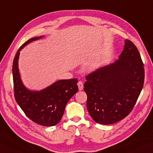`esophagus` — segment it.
<instances>
[{
  "mask_svg": "<svg viewBox=\"0 0 153 153\" xmlns=\"http://www.w3.org/2000/svg\"><path fill=\"white\" fill-rule=\"evenodd\" d=\"M77 85H78V88H79V91H82L83 88V83L82 81H78L77 83Z\"/></svg>",
  "mask_w": 153,
  "mask_h": 153,
  "instance_id": "34e87169",
  "label": "esophagus"
}]
</instances>
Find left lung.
I'll return each instance as SVG.
<instances>
[{
    "label": "left lung",
    "mask_w": 153,
    "mask_h": 153,
    "mask_svg": "<svg viewBox=\"0 0 153 153\" xmlns=\"http://www.w3.org/2000/svg\"><path fill=\"white\" fill-rule=\"evenodd\" d=\"M144 65L136 46L125 40L119 60L86 76L87 108L98 124L110 125L128 115L143 87Z\"/></svg>",
    "instance_id": "8db88e82"
}]
</instances>
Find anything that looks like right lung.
Masks as SVG:
<instances>
[{"instance_id":"add662e5","label":"right lung","mask_w":153,"mask_h":153,"mask_svg":"<svg viewBox=\"0 0 153 153\" xmlns=\"http://www.w3.org/2000/svg\"><path fill=\"white\" fill-rule=\"evenodd\" d=\"M42 38L29 39L16 54L12 66L14 97L25 114L31 120L42 126H51L60 122L66 104L77 92V79L59 80L40 91H29L24 86L18 68L19 51L27 44Z\"/></svg>"}]
</instances>
